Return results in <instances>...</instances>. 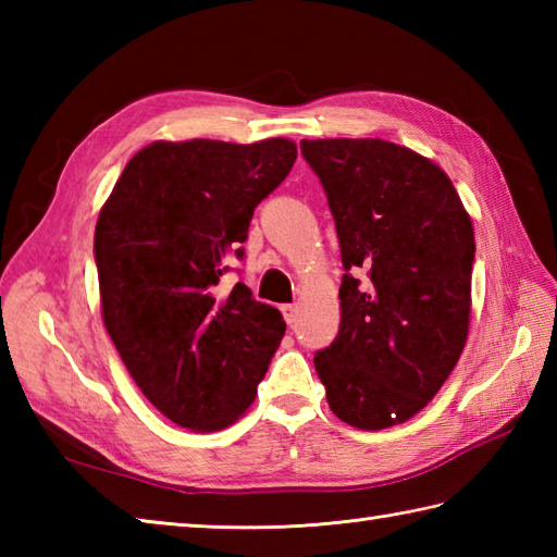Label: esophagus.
<instances>
[{
  "label": "esophagus",
  "mask_w": 557,
  "mask_h": 557,
  "mask_svg": "<svg viewBox=\"0 0 557 557\" xmlns=\"http://www.w3.org/2000/svg\"><path fill=\"white\" fill-rule=\"evenodd\" d=\"M282 315H285V321L289 325H294V323H297V318H299V306L297 304H285V306H282Z\"/></svg>",
  "instance_id": "1"
}]
</instances>
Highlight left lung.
<instances>
[{"mask_svg": "<svg viewBox=\"0 0 557 557\" xmlns=\"http://www.w3.org/2000/svg\"><path fill=\"white\" fill-rule=\"evenodd\" d=\"M333 212L342 321L313 363L337 419L381 431L435 397L465 349L474 227L447 174L381 138L301 140ZM367 277L361 278L360 272Z\"/></svg>", "mask_w": 557, "mask_h": 557, "instance_id": "1", "label": "left lung"}]
</instances>
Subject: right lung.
I'll list each match as a JSON object with an SVG mask.
<instances>
[{"label":"right lung","mask_w":557,"mask_h":557,"mask_svg":"<svg viewBox=\"0 0 557 557\" xmlns=\"http://www.w3.org/2000/svg\"><path fill=\"white\" fill-rule=\"evenodd\" d=\"M294 160L287 138L160 140L128 160L100 210L92 251L104 327L140 393L184 429L239 419L285 337L280 311L244 282L227 294L218 285Z\"/></svg>","instance_id":"1"}]
</instances>
